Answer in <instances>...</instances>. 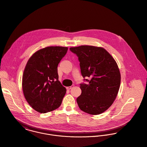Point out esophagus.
I'll return each mask as SVG.
<instances>
[{
    "mask_svg": "<svg viewBox=\"0 0 147 147\" xmlns=\"http://www.w3.org/2000/svg\"><path fill=\"white\" fill-rule=\"evenodd\" d=\"M74 86V84H73V85H71V86L67 87H66V89H67V90H70V89H71V88H73Z\"/></svg>",
    "mask_w": 147,
    "mask_h": 147,
    "instance_id": "34e87169",
    "label": "esophagus"
}]
</instances>
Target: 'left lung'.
Instances as JSON below:
<instances>
[{"instance_id": "1", "label": "left lung", "mask_w": 147, "mask_h": 147, "mask_svg": "<svg viewBox=\"0 0 147 147\" xmlns=\"http://www.w3.org/2000/svg\"><path fill=\"white\" fill-rule=\"evenodd\" d=\"M70 50L78 56L82 76L88 82L80 84L81 95L77 98L79 108L88 114L103 113L113 103L119 89L121 74L115 61L101 47L81 46Z\"/></svg>"}]
</instances>
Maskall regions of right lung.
Segmentation results:
<instances>
[{"label":"right lung","instance_id":"right-lung-1","mask_svg":"<svg viewBox=\"0 0 147 147\" xmlns=\"http://www.w3.org/2000/svg\"><path fill=\"white\" fill-rule=\"evenodd\" d=\"M67 47L51 46L39 49L28 60L22 77L25 99L34 110L46 113L58 108L66 94L59 81L57 66Z\"/></svg>","mask_w":147,"mask_h":147}]
</instances>
